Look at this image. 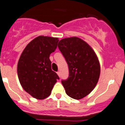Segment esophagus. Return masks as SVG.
I'll use <instances>...</instances> for the list:
<instances>
[{
    "label": "esophagus",
    "mask_w": 125,
    "mask_h": 125,
    "mask_svg": "<svg viewBox=\"0 0 125 125\" xmlns=\"http://www.w3.org/2000/svg\"><path fill=\"white\" fill-rule=\"evenodd\" d=\"M57 74H58V76H59V77H61V73H60V71H58L57 72Z\"/></svg>",
    "instance_id": "esophagus-1"
}]
</instances>
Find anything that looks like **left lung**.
I'll return each instance as SVG.
<instances>
[{
	"label": "left lung",
	"instance_id": "1",
	"mask_svg": "<svg viewBox=\"0 0 125 125\" xmlns=\"http://www.w3.org/2000/svg\"><path fill=\"white\" fill-rule=\"evenodd\" d=\"M58 48L68 66V77L62 80L66 93L76 100L83 98L98 81L100 65L97 56L86 42L77 37L61 40Z\"/></svg>",
	"mask_w": 125,
	"mask_h": 125
}]
</instances>
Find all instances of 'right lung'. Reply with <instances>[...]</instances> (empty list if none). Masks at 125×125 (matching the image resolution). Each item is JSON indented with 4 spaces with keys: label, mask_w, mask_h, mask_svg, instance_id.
<instances>
[{
    "label": "right lung",
    "mask_w": 125,
    "mask_h": 125,
    "mask_svg": "<svg viewBox=\"0 0 125 125\" xmlns=\"http://www.w3.org/2000/svg\"><path fill=\"white\" fill-rule=\"evenodd\" d=\"M57 38L39 36L27 45L18 63L22 88L31 96L43 100L50 95L59 77L51 69L49 56L57 47Z\"/></svg>",
    "instance_id": "1"
}]
</instances>
